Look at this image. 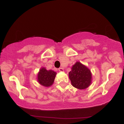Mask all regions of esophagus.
<instances>
[{
	"label": "esophagus",
	"instance_id": "esophagus-1",
	"mask_svg": "<svg viewBox=\"0 0 124 124\" xmlns=\"http://www.w3.org/2000/svg\"><path fill=\"white\" fill-rule=\"evenodd\" d=\"M58 70L60 71V72H63V68H59V69H58Z\"/></svg>",
	"mask_w": 124,
	"mask_h": 124
}]
</instances>
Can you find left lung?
I'll return each instance as SVG.
<instances>
[{
    "label": "left lung",
    "mask_w": 124,
    "mask_h": 124,
    "mask_svg": "<svg viewBox=\"0 0 124 124\" xmlns=\"http://www.w3.org/2000/svg\"><path fill=\"white\" fill-rule=\"evenodd\" d=\"M69 77L72 86L79 89H86L92 82L90 70L79 62L72 66V70L69 73Z\"/></svg>",
    "instance_id": "obj_1"
}]
</instances>
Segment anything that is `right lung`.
Listing matches in <instances>:
<instances>
[{
  "label": "right lung",
  "mask_w": 124,
  "mask_h": 124,
  "mask_svg": "<svg viewBox=\"0 0 124 124\" xmlns=\"http://www.w3.org/2000/svg\"><path fill=\"white\" fill-rule=\"evenodd\" d=\"M56 74L52 70H47L44 68H41L38 75V82L44 86H50L54 83Z\"/></svg>",
  "instance_id": "add662e5"
}]
</instances>
